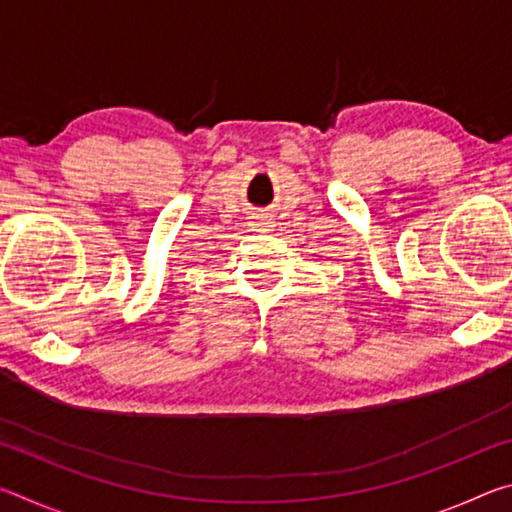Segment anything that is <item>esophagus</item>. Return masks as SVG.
I'll list each match as a JSON object with an SVG mask.
<instances>
[{"mask_svg": "<svg viewBox=\"0 0 512 512\" xmlns=\"http://www.w3.org/2000/svg\"><path fill=\"white\" fill-rule=\"evenodd\" d=\"M253 228H255L257 232H268V230L273 228L271 216H268V214H255V219H253Z\"/></svg>", "mask_w": 512, "mask_h": 512, "instance_id": "obj_1", "label": "esophagus"}]
</instances>
